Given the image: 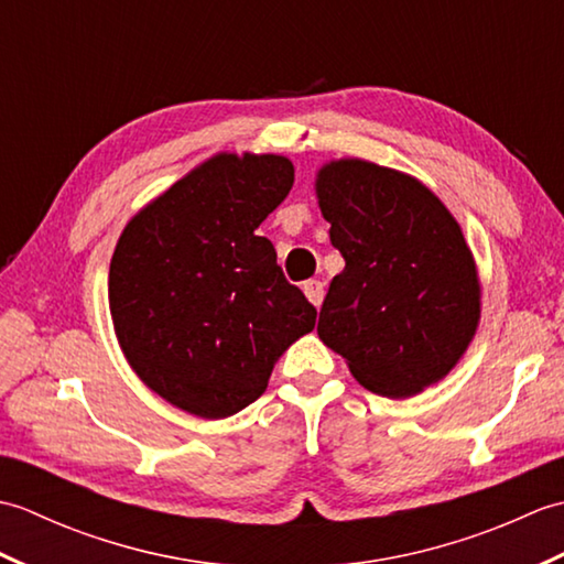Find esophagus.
Segmentation results:
<instances>
[{"label":"esophagus","mask_w":564,"mask_h":564,"mask_svg":"<svg viewBox=\"0 0 564 564\" xmlns=\"http://www.w3.org/2000/svg\"><path fill=\"white\" fill-rule=\"evenodd\" d=\"M303 291L307 295V301L313 303L315 307H319L322 301H325V283H322V281H315V279L313 281H305Z\"/></svg>","instance_id":"34e87169"}]
</instances>
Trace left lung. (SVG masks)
<instances>
[{"mask_svg":"<svg viewBox=\"0 0 564 564\" xmlns=\"http://www.w3.org/2000/svg\"><path fill=\"white\" fill-rule=\"evenodd\" d=\"M319 208L346 267L317 334L364 388L410 398L458 364L480 319V283L460 225L416 178L364 160L317 174Z\"/></svg>","mask_w":564,"mask_h":564,"instance_id":"left-lung-1","label":"left lung"}]
</instances>
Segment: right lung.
Returning <instances> with one entry per match:
<instances>
[{
	"mask_svg": "<svg viewBox=\"0 0 564 564\" xmlns=\"http://www.w3.org/2000/svg\"><path fill=\"white\" fill-rule=\"evenodd\" d=\"M279 154H218L140 210L118 239L109 305L140 380L178 410L223 419L259 400L317 310L254 235L289 196Z\"/></svg>",
	"mask_w": 564,
	"mask_h": 564,
	"instance_id": "1",
	"label": "right lung"
}]
</instances>
